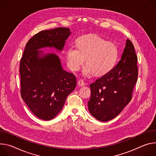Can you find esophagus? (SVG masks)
Listing matches in <instances>:
<instances>
[{"label":"esophagus","mask_w":156,"mask_h":156,"mask_svg":"<svg viewBox=\"0 0 156 156\" xmlns=\"http://www.w3.org/2000/svg\"><path fill=\"white\" fill-rule=\"evenodd\" d=\"M77 83L79 86H83V85H85V82L82 79H79L77 82Z\"/></svg>","instance_id":"34e87169"}]
</instances>
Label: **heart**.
I'll use <instances>...</instances> for the list:
<instances>
[{
  "mask_svg": "<svg viewBox=\"0 0 156 156\" xmlns=\"http://www.w3.org/2000/svg\"><path fill=\"white\" fill-rule=\"evenodd\" d=\"M77 49L69 48L67 61L71 70L77 71L83 63L87 66L84 73L101 76L112 68L117 56L115 46L96 34L83 36L76 41Z\"/></svg>",
  "mask_w": 156,
  "mask_h": 156,
  "instance_id": "1",
  "label": "heart"
}]
</instances>
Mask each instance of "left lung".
I'll list each match as a JSON object with an SVG mask.
<instances>
[{
  "label": "left lung",
  "mask_w": 156,
  "mask_h": 156,
  "mask_svg": "<svg viewBox=\"0 0 156 156\" xmlns=\"http://www.w3.org/2000/svg\"><path fill=\"white\" fill-rule=\"evenodd\" d=\"M137 62L134 46L128 39L118 63L90 83L88 108L96 119L101 122L112 119L131 101L138 77Z\"/></svg>",
  "instance_id": "1"
}]
</instances>
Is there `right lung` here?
<instances>
[{
    "mask_svg": "<svg viewBox=\"0 0 156 156\" xmlns=\"http://www.w3.org/2000/svg\"><path fill=\"white\" fill-rule=\"evenodd\" d=\"M71 33L64 27L41 31L28 40L20 59L21 96L40 119L50 120L60 112L77 80L74 74L63 70L58 56L48 54L39 58L37 49L50 46L62 50Z\"/></svg>",
    "mask_w": 156,
    "mask_h": 156,
    "instance_id": "obj_1",
    "label": "right lung"
}]
</instances>
